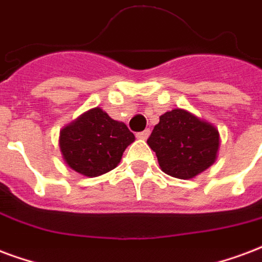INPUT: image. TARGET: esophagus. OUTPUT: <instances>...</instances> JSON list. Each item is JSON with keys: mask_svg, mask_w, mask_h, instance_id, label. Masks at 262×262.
Instances as JSON below:
<instances>
[{"mask_svg": "<svg viewBox=\"0 0 262 262\" xmlns=\"http://www.w3.org/2000/svg\"><path fill=\"white\" fill-rule=\"evenodd\" d=\"M149 135H150V129L149 128H146L145 131H141V133L137 134V137H138L139 139H146Z\"/></svg>", "mask_w": 262, "mask_h": 262, "instance_id": "obj_1", "label": "esophagus"}]
</instances>
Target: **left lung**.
<instances>
[{
    "label": "left lung",
    "mask_w": 262,
    "mask_h": 262,
    "mask_svg": "<svg viewBox=\"0 0 262 262\" xmlns=\"http://www.w3.org/2000/svg\"><path fill=\"white\" fill-rule=\"evenodd\" d=\"M147 145L156 152L160 168L180 180L193 178L213 164L220 134L211 124L182 109L167 112L155 125Z\"/></svg>",
    "instance_id": "left-lung-1"
}]
</instances>
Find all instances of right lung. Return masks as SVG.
Segmentation results:
<instances>
[{"instance_id": "obj_1", "label": "right lung", "mask_w": 262, "mask_h": 262, "mask_svg": "<svg viewBox=\"0 0 262 262\" xmlns=\"http://www.w3.org/2000/svg\"><path fill=\"white\" fill-rule=\"evenodd\" d=\"M134 139L125 124L95 107L62 129L59 146L70 168L82 176L98 177L119 164Z\"/></svg>"}]
</instances>
